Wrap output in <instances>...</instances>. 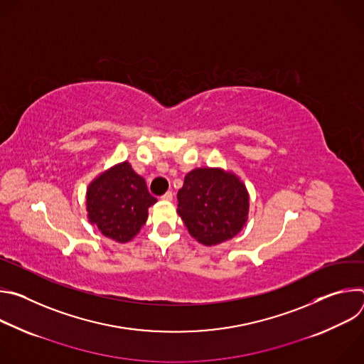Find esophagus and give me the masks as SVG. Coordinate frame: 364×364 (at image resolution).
I'll return each instance as SVG.
<instances>
[{
    "mask_svg": "<svg viewBox=\"0 0 364 364\" xmlns=\"http://www.w3.org/2000/svg\"><path fill=\"white\" fill-rule=\"evenodd\" d=\"M173 197H174L173 191H167V193H164V194L161 196V198H163V200H166V201H171V200H173Z\"/></svg>",
    "mask_w": 364,
    "mask_h": 364,
    "instance_id": "obj_1",
    "label": "esophagus"
}]
</instances>
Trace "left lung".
I'll list each match as a JSON object with an SVG mask.
<instances>
[{
    "label": "left lung",
    "mask_w": 364,
    "mask_h": 364,
    "mask_svg": "<svg viewBox=\"0 0 364 364\" xmlns=\"http://www.w3.org/2000/svg\"><path fill=\"white\" fill-rule=\"evenodd\" d=\"M177 213L188 233L205 246L236 236L247 220L249 194L240 180L220 168L190 171L177 193Z\"/></svg>",
    "instance_id": "left-lung-1"
}]
</instances>
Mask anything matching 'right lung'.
Segmentation results:
<instances>
[{
	"mask_svg": "<svg viewBox=\"0 0 364 364\" xmlns=\"http://www.w3.org/2000/svg\"><path fill=\"white\" fill-rule=\"evenodd\" d=\"M155 201L157 198L148 193L145 180L125 161L89 184L87 218L103 235L125 243L145 225L148 207Z\"/></svg>",
	"mask_w": 364,
	"mask_h": 364,
	"instance_id": "1",
	"label": "right lung"
}]
</instances>
